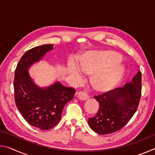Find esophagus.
I'll return each instance as SVG.
<instances>
[{"label": "esophagus", "instance_id": "1", "mask_svg": "<svg viewBox=\"0 0 155 155\" xmlns=\"http://www.w3.org/2000/svg\"><path fill=\"white\" fill-rule=\"evenodd\" d=\"M78 98H79L81 101H86V100H87L90 98V96H89L87 94L83 92V91H80V92L78 94Z\"/></svg>", "mask_w": 155, "mask_h": 155}]
</instances>
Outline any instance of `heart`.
<instances>
[{"mask_svg":"<svg viewBox=\"0 0 155 155\" xmlns=\"http://www.w3.org/2000/svg\"><path fill=\"white\" fill-rule=\"evenodd\" d=\"M121 56L113 51H87L81 55L78 65L72 60L68 61L67 72L77 83H81L84 74L91 75L90 82L96 92L107 93L121 83L126 67Z\"/></svg>","mask_w":155,"mask_h":155,"instance_id":"b5f03b06","label":"heart"}]
</instances>
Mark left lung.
I'll use <instances>...</instances> for the list:
<instances>
[{"instance_id": "left-lung-1", "label": "left lung", "mask_w": 155, "mask_h": 155, "mask_svg": "<svg viewBox=\"0 0 155 155\" xmlns=\"http://www.w3.org/2000/svg\"><path fill=\"white\" fill-rule=\"evenodd\" d=\"M141 92V73L138 71L130 82L102 95L94 96L99 103L96 115L89 118L88 124L100 135L121 129L137 109Z\"/></svg>"}]
</instances>
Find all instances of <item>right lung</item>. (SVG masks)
<instances>
[{"label": "right lung", "mask_w": 155, "mask_h": 155, "mask_svg": "<svg viewBox=\"0 0 155 155\" xmlns=\"http://www.w3.org/2000/svg\"><path fill=\"white\" fill-rule=\"evenodd\" d=\"M52 44H44L30 49L23 54L17 65L14 81L15 104L28 124L41 130H48L58 124L68 102L76 92L72 87L56 80L40 87L29 74L33 65L42 60L53 49Z\"/></svg>", "instance_id": "1"}]
</instances>
